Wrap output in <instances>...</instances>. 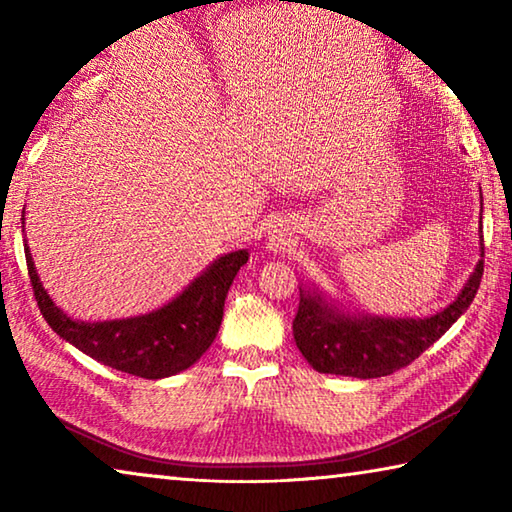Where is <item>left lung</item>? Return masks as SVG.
Instances as JSON below:
<instances>
[{
    "label": "left lung",
    "mask_w": 512,
    "mask_h": 512,
    "mask_svg": "<svg viewBox=\"0 0 512 512\" xmlns=\"http://www.w3.org/2000/svg\"><path fill=\"white\" fill-rule=\"evenodd\" d=\"M479 239L481 259L470 280L452 305L429 318L352 316L336 309L316 289L302 287L293 320V339L302 357L318 372L357 379L386 377L409 366L465 314L479 291L483 230H479Z\"/></svg>",
    "instance_id": "8db88e82"
}]
</instances>
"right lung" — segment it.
<instances>
[{
	"label": "right lung",
	"mask_w": 512,
	"mask_h": 512,
	"mask_svg": "<svg viewBox=\"0 0 512 512\" xmlns=\"http://www.w3.org/2000/svg\"><path fill=\"white\" fill-rule=\"evenodd\" d=\"M24 223V219H22ZM33 296L49 327L88 357L128 375L162 379L183 372L203 357L219 332L228 289L239 268L248 262V250H235L205 268L176 298L149 314L117 320H76L67 316L42 287L24 244Z\"/></svg>",
	"instance_id": "obj_1"
}]
</instances>
